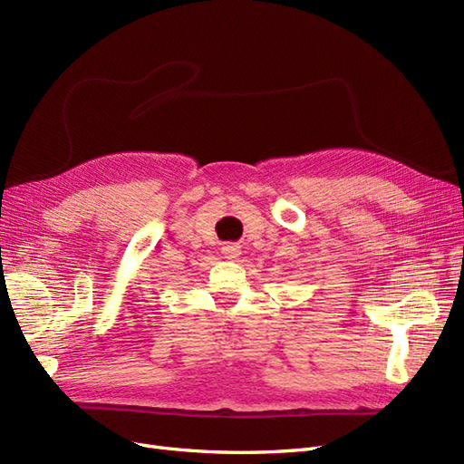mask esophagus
<instances>
[{"instance_id": "esophagus-1", "label": "esophagus", "mask_w": 464, "mask_h": 464, "mask_svg": "<svg viewBox=\"0 0 464 464\" xmlns=\"http://www.w3.org/2000/svg\"><path fill=\"white\" fill-rule=\"evenodd\" d=\"M240 254H242L240 246H236V244L222 246V256L227 257V259H237V257H240Z\"/></svg>"}]
</instances>
